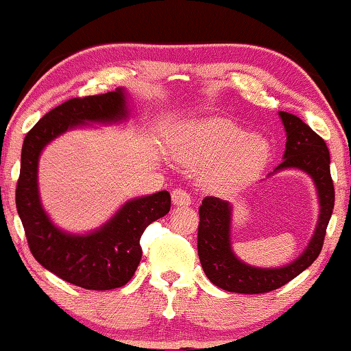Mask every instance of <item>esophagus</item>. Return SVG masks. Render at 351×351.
Returning a JSON list of instances; mask_svg holds the SVG:
<instances>
[{
    "label": "esophagus",
    "instance_id": "obj_1",
    "mask_svg": "<svg viewBox=\"0 0 351 351\" xmlns=\"http://www.w3.org/2000/svg\"><path fill=\"white\" fill-rule=\"evenodd\" d=\"M171 199H172V204L177 206H188L191 204V197H189V194L182 188L174 189V191L171 193Z\"/></svg>",
    "mask_w": 351,
    "mask_h": 351
}]
</instances>
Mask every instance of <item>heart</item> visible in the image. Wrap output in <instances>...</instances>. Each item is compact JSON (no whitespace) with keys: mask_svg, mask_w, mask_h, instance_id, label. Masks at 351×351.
I'll list each match as a JSON object with an SVG mask.
<instances>
[{"mask_svg":"<svg viewBox=\"0 0 351 351\" xmlns=\"http://www.w3.org/2000/svg\"><path fill=\"white\" fill-rule=\"evenodd\" d=\"M169 149L185 166L214 165L210 174L214 185H228L253 174L269 157L267 138L250 135L247 129L219 117L183 123L174 132Z\"/></svg>","mask_w":351,"mask_h":351,"instance_id":"b5f03b06","label":"heart"}]
</instances>
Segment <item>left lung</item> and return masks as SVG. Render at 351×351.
Returning a JSON list of instances; mask_svg holds the SVG:
<instances>
[{
  "label": "left lung",
  "mask_w": 351,
  "mask_h": 351,
  "mask_svg": "<svg viewBox=\"0 0 351 351\" xmlns=\"http://www.w3.org/2000/svg\"><path fill=\"white\" fill-rule=\"evenodd\" d=\"M287 132L284 160L273 172L300 169L308 174L317 189L319 220L311 241L296 261L279 268L251 267L231 250V205L219 197H205L199 208L197 251L202 268L214 285L242 294H259L284 287L317 259L335 208V186L330 174V152L322 137L299 117L279 112Z\"/></svg>",
  "instance_id": "obj_1"
}]
</instances>
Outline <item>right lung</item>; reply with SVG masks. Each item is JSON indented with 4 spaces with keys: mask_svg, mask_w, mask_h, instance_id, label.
<instances>
[{
    "mask_svg": "<svg viewBox=\"0 0 351 351\" xmlns=\"http://www.w3.org/2000/svg\"><path fill=\"white\" fill-rule=\"evenodd\" d=\"M129 115L125 89L71 98L43 117L27 132L16 185V211L30 253L49 271L86 290H114L126 285L141 259L140 237L146 226L171 210L168 191L128 200L110 220L88 234H71L52 223L38 191L41 151L58 135L86 123H117Z\"/></svg>",
    "mask_w": 351,
    "mask_h": 351,
    "instance_id": "obj_1",
    "label": "right lung"
}]
</instances>
